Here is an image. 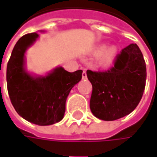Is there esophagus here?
<instances>
[{
	"instance_id": "34e87169",
	"label": "esophagus",
	"mask_w": 157,
	"mask_h": 157,
	"mask_svg": "<svg viewBox=\"0 0 157 157\" xmlns=\"http://www.w3.org/2000/svg\"><path fill=\"white\" fill-rule=\"evenodd\" d=\"M86 79H87L86 72V71H83V72H82V80H86Z\"/></svg>"
}]
</instances>
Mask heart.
<instances>
[{
	"instance_id": "b5f03b06",
	"label": "heart",
	"mask_w": 157,
	"mask_h": 157,
	"mask_svg": "<svg viewBox=\"0 0 157 157\" xmlns=\"http://www.w3.org/2000/svg\"><path fill=\"white\" fill-rule=\"evenodd\" d=\"M118 49L115 46H109L107 48H105V45H100L97 47L94 50V55H99V62L100 64L103 66H108L109 65L115 58L117 55Z\"/></svg>"
}]
</instances>
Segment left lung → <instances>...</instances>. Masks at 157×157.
<instances>
[{
  "label": "left lung",
  "instance_id": "left-lung-1",
  "mask_svg": "<svg viewBox=\"0 0 157 157\" xmlns=\"http://www.w3.org/2000/svg\"><path fill=\"white\" fill-rule=\"evenodd\" d=\"M92 83L90 109L93 115L113 121L129 114L141 100L146 81V66L136 44L123 48L112 68L104 71L87 70Z\"/></svg>",
  "mask_w": 157,
  "mask_h": 157
}]
</instances>
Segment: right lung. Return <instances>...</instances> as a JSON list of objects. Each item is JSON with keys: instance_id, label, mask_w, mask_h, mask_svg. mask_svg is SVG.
I'll list each match as a JSON object with an SVG mask.
<instances>
[{"instance_id": "add662e5", "label": "right lung", "mask_w": 157, "mask_h": 157, "mask_svg": "<svg viewBox=\"0 0 157 157\" xmlns=\"http://www.w3.org/2000/svg\"><path fill=\"white\" fill-rule=\"evenodd\" d=\"M36 33L22 36L13 48L6 68L7 91L14 109L22 118L38 125L60 121L65 101L78 83L82 71L68 72L61 66L45 76H33L25 70V52L36 41Z\"/></svg>"}]
</instances>
